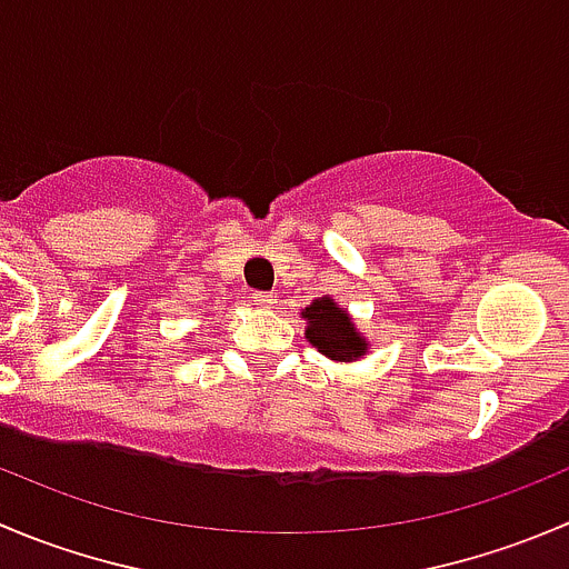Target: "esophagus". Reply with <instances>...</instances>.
Returning <instances> with one entry per match:
<instances>
[{
    "label": "esophagus",
    "mask_w": 569,
    "mask_h": 569,
    "mask_svg": "<svg viewBox=\"0 0 569 569\" xmlns=\"http://www.w3.org/2000/svg\"><path fill=\"white\" fill-rule=\"evenodd\" d=\"M252 302H256L258 308H272L274 295H269V291H256V295H252Z\"/></svg>",
    "instance_id": "1"
}]
</instances>
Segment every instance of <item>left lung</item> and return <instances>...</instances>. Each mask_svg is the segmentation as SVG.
Listing matches in <instances>:
<instances>
[{"label": "left lung", "mask_w": 569, "mask_h": 569, "mask_svg": "<svg viewBox=\"0 0 569 569\" xmlns=\"http://www.w3.org/2000/svg\"><path fill=\"white\" fill-rule=\"evenodd\" d=\"M308 345L317 347L325 358L336 363H352L369 352V341L352 322L350 311L341 308L330 295L317 297L311 306L302 308Z\"/></svg>", "instance_id": "left-lung-1"}]
</instances>
